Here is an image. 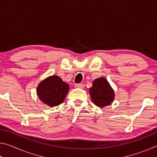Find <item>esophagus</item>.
I'll return each instance as SVG.
<instances>
[{
    "label": "esophagus",
    "mask_w": 157,
    "mask_h": 157,
    "mask_svg": "<svg viewBox=\"0 0 157 157\" xmlns=\"http://www.w3.org/2000/svg\"><path fill=\"white\" fill-rule=\"evenodd\" d=\"M75 88L83 89L84 88V85L82 84H75Z\"/></svg>",
    "instance_id": "obj_1"
}]
</instances>
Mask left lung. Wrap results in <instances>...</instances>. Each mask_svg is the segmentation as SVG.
Returning <instances> with one entry per match:
<instances>
[{
    "mask_svg": "<svg viewBox=\"0 0 157 157\" xmlns=\"http://www.w3.org/2000/svg\"><path fill=\"white\" fill-rule=\"evenodd\" d=\"M89 94L94 104L100 107L110 105L114 99L113 90L105 78H98L93 82Z\"/></svg>",
    "mask_w": 157,
    "mask_h": 157,
    "instance_id": "left-lung-1",
    "label": "left lung"
}]
</instances>
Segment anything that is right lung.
I'll list each match as a JSON object with an SVG mask.
<instances>
[{
  "label": "right lung",
  "mask_w": 157,
  "mask_h": 157,
  "mask_svg": "<svg viewBox=\"0 0 157 157\" xmlns=\"http://www.w3.org/2000/svg\"><path fill=\"white\" fill-rule=\"evenodd\" d=\"M69 86L59 77L52 75L42 81L36 89L39 98L45 104L54 107L60 105L67 95Z\"/></svg>",
  "instance_id": "1"
}]
</instances>
